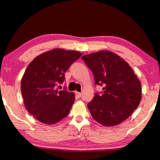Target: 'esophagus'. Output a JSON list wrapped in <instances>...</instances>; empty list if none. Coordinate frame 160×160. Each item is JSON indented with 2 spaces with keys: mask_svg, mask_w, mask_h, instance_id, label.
Returning <instances> with one entry per match:
<instances>
[{
  "mask_svg": "<svg viewBox=\"0 0 160 160\" xmlns=\"http://www.w3.org/2000/svg\"><path fill=\"white\" fill-rule=\"evenodd\" d=\"M75 95L77 96V97L80 98V97H81V96H82V93L78 92V91H76V92H75Z\"/></svg>",
  "mask_w": 160,
  "mask_h": 160,
  "instance_id": "obj_1",
  "label": "esophagus"
}]
</instances>
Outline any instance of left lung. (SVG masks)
Returning a JSON list of instances; mask_svg holds the SVG:
<instances>
[{
  "instance_id": "obj_1",
  "label": "left lung",
  "mask_w": 160,
  "mask_h": 160,
  "mask_svg": "<svg viewBox=\"0 0 160 160\" xmlns=\"http://www.w3.org/2000/svg\"><path fill=\"white\" fill-rule=\"evenodd\" d=\"M92 71L95 84L103 85L102 94L96 93L88 104L91 116L105 127H113L128 118L142 99L141 82L129 63L109 50L81 58Z\"/></svg>"
}]
</instances>
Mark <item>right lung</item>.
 <instances>
[{"mask_svg": "<svg viewBox=\"0 0 160 160\" xmlns=\"http://www.w3.org/2000/svg\"><path fill=\"white\" fill-rule=\"evenodd\" d=\"M82 55L76 50L55 48L36 57L21 79V93L28 112L44 124H55L67 117L73 105V92L58 91L64 73Z\"/></svg>", "mask_w": 160, "mask_h": 160, "instance_id": "right-lung-1", "label": "right lung"}]
</instances>
